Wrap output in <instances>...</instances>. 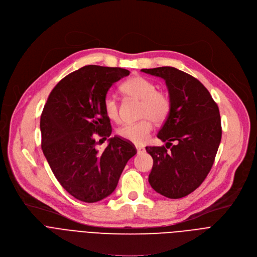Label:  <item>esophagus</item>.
<instances>
[{
  "mask_svg": "<svg viewBox=\"0 0 257 257\" xmlns=\"http://www.w3.org/2000/svg\"><path fill=\"white\" fill-rule=\"evenodd\" d=\"M136 148H137V151H138V153H139V154L145 152V148L143 146H136Z\"/></svg>",
  "mask_w": 257,
  "mask_h": 257,
  "instance_id": "esophagus-1",
  "label": "esophagus"
}]
</instances>
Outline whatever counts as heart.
Wrapping results in <instances>:
<instances>
[{"mask_svg":"<svg viewBox=\"0 0 257 257\" xmlns=\"http://www.w3.org/2000/svg\"><path fill=\"white\" fill-rule=\"evenodd\" d=\"M121 91L131 98L140 101L139 117L142 120L135 123H125L117 128V135L123 140L136 145H143L149 139L152 131V120L161 123L167 119L171 110V98L163 90L142 76H134L121 84ZM103 106L106 115L112 120L119 119V104L117 98L107 93Z\"/></svg>","mask_w":257,"mask_h":257,"instance_id":"heart-1","label":"heart"}]
</instances>
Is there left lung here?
Here are the masks:
<instances>
[{"label":"left lung","instance_id":"obj_1","mask_svg":"<svg viewBox=\"0 0 257 257\" xmlns=\"http://www.w3.org/2000/svg\"><path fill=\"white\" fill-rule=\"evenodd\" d=\"M141 71L163 78L171 98L157 135L166 146L146 147L153 159L148 181L156 192L180 199L204 182L214 164L222 134L219 109L208 89L187 73L173 67Z\"/></svg>","mask_w":257,"mask_h":257}]
</instances>
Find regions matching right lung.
I'll list each match as a JSON object with an SVG mask.
<instances>
[{"instance_id": "add662e5", "label": "right lung", "mask_w": 257, "mask_h": 257, "mask_svg": "<svg viewBox=\"0 0 257 257\" xmlns=\"http://www.w3.org/2000/svg\"><path fill=\"white\" fill-rule=\"evenodd\" d=\"M130 71L89 65L58 82L50 92L40 119L42 150L57 181L75 199L95 203L110 195L136 147L112 137L104 151L95 136H111L103 101L113 83Z\"/></svg>"}]
</instances>
